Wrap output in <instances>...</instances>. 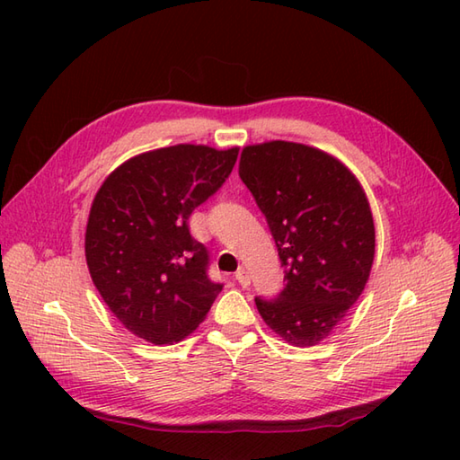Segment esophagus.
I'll return each instance as SVG.
<instances>
[{
	"label": "esophagus",
	"instance_id": "obj_1",
	"mask_svg": "<svg viewBox=\"0 0 460 460\" xmlns=\"http://www.w3.org/2000/svg\"><path fill=\"white\" fill-rule=\"evenodd\" d=\"M235 280L239 282V285H241V287H249V285H251L249 272H247L245 269H239V270L235 272Z\"/></svg>",
	"mask_w": 460,
	"mask_h": 460
}]
</instances>
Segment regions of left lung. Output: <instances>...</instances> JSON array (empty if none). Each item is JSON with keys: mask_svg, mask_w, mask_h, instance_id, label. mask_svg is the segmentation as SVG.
Returning <instances> with one entry per match:
<instances>
[{"mask_svg": "<svg viewBox=\"0 0 460 460\" xmlns=\"http://www.w3.org/2000/svg\"><path fill=\"white\" fill-rule=\"evenodd\" d=\"M239 175L267 217L287 285L255 298L267 326L290 346H316L366 288L376 227L358 178L334 155L272 140L245 146Z\"/></svg>", "mask_w": 460, "mask_h": 460, "instance_id": "left-lung-1", "label": "left lung"}]
</instances>
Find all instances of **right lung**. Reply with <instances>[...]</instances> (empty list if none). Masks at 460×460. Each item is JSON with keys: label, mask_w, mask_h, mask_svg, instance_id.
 <instances>
[{"label": "right lung", "mask_w": 460, "mask_h": 460, "mask_svg": "<svg viewBox=\"0 0 460 460\" xmlns=\"http://www.w3.org/2000/svg\"><path fill=\"white\" fill-rule=\"evenodd\" d=\"M239 148L178 144L134 155L96 191L84 233L91 279L134 336L173 344L198 328L223 285L190 235L191 211L217 191Z\"/></svg>", "instance_id": "obj_1"}]
</instances>
